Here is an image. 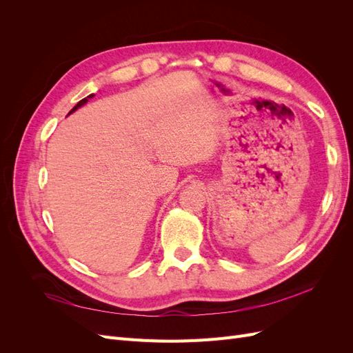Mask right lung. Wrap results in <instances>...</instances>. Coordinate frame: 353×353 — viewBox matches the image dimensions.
<instances>
[{"instance_id": "add662e5", "label": "right lung", "mask_w": 353, "mask_h": 353, "mask_svg": "<svg viewBox=\"0 0 353 353\" xmlns=\"http://www.w3.org/2000/svg\"><path fill=\"white\" fill-rule=\"evenodd\" d=\"M92 97H94V94H90V95H88V97H85V99H82V100H81V101H79V103H78L77 105H74V108H73V109H72V110L69 112V114H70V113H73L74 110H78L79 108H82V105H83L85 103H87V101H88V99H92Z\"/></svg>"}]
</instances>
